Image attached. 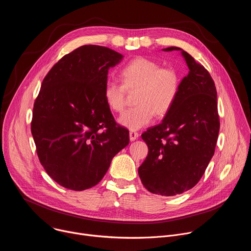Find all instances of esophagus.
Listing matches in <instances>:
<instances>
[{
    "label": "esophagus",
    "instance_id": "1",
    "mask_svg": "<svg viewBox=\"0 0 251 251\" xmlns=\"http://www.w3.org/2000/svg\"><path fill=\"white\" fill-rule=\"evenodd\" d=\"M129 135H130V140H131V141H135V140L139 137V133L136 132V131H133V130L130 131Z\"/></svg>",
    "mask_w": 251,
    "mask_h": 251
}]
</instances>
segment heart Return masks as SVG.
Returning <instances> with one entry per match:
<instances>
[{
  "label": "heart",
  "mask_w": 251,
  "mask_h": 251,
  "mask_svg": "<svg viewBox=\"0 0 251 251\" xmlns=\"http://www.w3.org/2000/svg\"><path fill=\"white\" fill-rule=\"evenodd\" d=\"M121 81L105 82L104 99L115 112H122L126 103V90L137 88L138 104L127 109L120 117L121 125L138 130L150 124L156 114H166L173 106L181 85V78L173 67H161L151 58L139 56L130 60L120 71Z\"/></svg>",
  "instance_id": "heart-1"
}]
</instances>
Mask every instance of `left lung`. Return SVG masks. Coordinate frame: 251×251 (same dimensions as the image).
<instances>
[{
    "mask_svg": "<svg viewBox=\"0 0 251 251\" xmlns=\"http://www.w3.org/2000/svg\"><path fill=\"white\" fill-rule=\"evenodd\" d=\"M164 50H181L190 71L162 123L142 134L149 152L138 173L149 192L170 197L201 180L214 154L220 116L217 88L203 65L180 48Z\"/></svg>",
    "mask_w": 251,
    "mask_h": 251,
    "instance_id": "left-lung-1",
    "label": "left lung"
}]
</instances>
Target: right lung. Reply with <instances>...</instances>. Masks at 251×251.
I'll return each mask as SVG.
<instances>
[{"label": "right lung", "instance_id": "1", "mask_svg": "<svg viewBox=\"0 0 251 251\" xmlns=\"http://www.w3.org/2000/svg\"><path fill=\"white\" fill-rule=\"evenodd\" d=\"M122 57L108 48L82 46L62 56L43 80L30 130L41 164L66 189L97 185L129 144V131L116 123L103 95L109 67Z\"/></svg>", "mask_w": 251, "mask_h": 251}]
</instances>
